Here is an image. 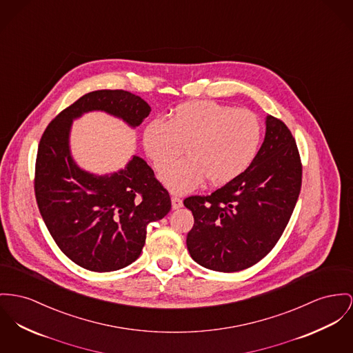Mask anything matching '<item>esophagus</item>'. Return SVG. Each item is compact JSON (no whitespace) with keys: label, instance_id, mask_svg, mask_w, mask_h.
I'll list each match as a JSON object with an SVG mask.
<instances>
[{"label":"esophagus","instance_id":"34e87169","mask_svg":"<svg viewBox=\"0 0 353 353\" xmlns=\"http://www.w3.org/2000/svg\"><path fill=\"white\" fill-rule=\"evenodd\" d=\"M171 205H172V209H174V210H178V209H181V208L183 206V202H182L181 198L172 196V198H171Z\"/></svg>","mask_w":353,"mask_h":353}]
</instances>
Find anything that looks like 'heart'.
I'll return each instance as SVG.
<instances>
[{
    "label": "heart",
    "mask_w": 353,
    "mask_h": 353,
    "mask_svg": "<svg viewBox=\"0 0 353 353\" xmlns=\"http://www.w3.org/2000/svg\"><path fill=\"white\" fill-rule=\"evenodd\" d=\"M261 137L254 112L195 100L178 105L168 121H151L143 144L158 171L171 165L185 145L188 157L165 171L162 182L175 194H186L205 178L212 185H225L241 175L256 158Z\"/></svg>",
    "instance_id": "heart-1"
}]
</instances>
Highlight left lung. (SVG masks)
<instances>
[{
	"instance_id": "left-lung-1",
	"label": "left lung",
	"mask_w": 353,
	"mask_h": 353,
	"mask_svg": "<svg viewBox=\"0 0 353 353\" xmlns=\"http://www.w3.org/2000/svg\"><path fill=\"white\" fill-rule=\"evenodd\" d=\"M303 165L296 141L280 119L266 117L256 158L235 179L210 195L183 203L192 212L188 253L215 272H239L263 259L279 242L301 190Z\"/></svg>"
}]
</instances>
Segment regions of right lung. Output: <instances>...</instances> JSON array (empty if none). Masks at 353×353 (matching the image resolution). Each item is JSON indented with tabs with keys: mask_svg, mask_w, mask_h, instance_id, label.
Segmentation results:
<instances>
[{
	"mask_svg": "<svg viewBox=\"0 0 353 353\" xmlns=\"http://www.w3.org/2000/svg\"><path fill=\"white\" fill-rule=\"evenodd\" d=\"M104 111L138 127L151 112L141 96L100 90L81 96L48 124L37 150L34 194L60 250L92 272L125 268L141 256L147 225L171 210L170 194L152 168L135 157L123 170L94 175L72 159V121Z\"/></svg>",
	"mask_w": 353,
	"mask_h": 353,
	"instance_id": "add662e5",
	"label": "right lung"
}]
</instances>
